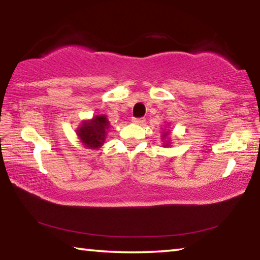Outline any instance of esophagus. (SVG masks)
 Masks as SVG:
<instances>
[{
	"label": "esophagus",
	"instance_id": "1",
	"mask_svg": "<svg viewBox=\"0 0 260 260\" xmlns=\"http://www.w3.org/2000/svg\"><path fill=\"white\" fill-rule=\"evenodd\" d=\"M132 121H133V123H137V125H142V123L145 122V119L144 118H133L132 119Z\"/></svg>",
	"mask_w": 260,
	"mask_h": 260
}]
</instances>
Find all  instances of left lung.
<instances>
[{
  "instance_id": "8db88e82",
  "label": "left lung",
  "mask_w": 260,
  "mask_h": 260,
  "mask_svg": "<svg viewBox=\"0 0 260 260\" xmlns=\"http://www.w3.org/2000/svg\"><path fill=\"white\" fill-rule=\"evenodd\" d=\"M168 133H167V132H165V133H164V137H166V135H167Z\"/></svg>"
}]
</instances>
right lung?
Instances as JSON below:
<instances>
[{
    "label": "right lung",
    "instance_id": "1",
    "mask_svg": "<svg viewBox=\"0 0 260 260\" xmlns=\"http://www.w3.org/2000/svg\"><path fill=\"white\" fill-rule=\"evenodd\" d=\"M108 127L107 118L105 115H96L90 121L82 123L80 129H78V135L86 147L99 148L105 142Z\"/></svg>",
    "mask_w": 260,
    "mask_h": 260
}]
</instances>
